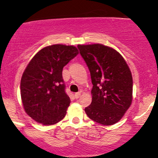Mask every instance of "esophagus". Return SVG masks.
Wrapping results in <instances>:
<instances>
[{
  "label": "esophagus",
  "instance_id": "34e87169",
  "mask_svg": "<svg viewBox=\"0 0 158 158\" xmlns=\"http://www.w3.org/2000/svg\"><path fill=\"white\" fill-rule=\"evenodd\" d=\"M81 91H79V92L74 93V98H75V99H78L80 96H81Z\"/></svg>",
  "mask_w": 158,
  "mask_h": 158
}]
</instances>
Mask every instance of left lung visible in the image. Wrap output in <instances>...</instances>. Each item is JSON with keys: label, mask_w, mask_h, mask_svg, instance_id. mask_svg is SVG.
I'll return each instance as SVG.
<instances>
[{"label": "left lung", "mask_w": 158, "mask_h": 158, "mask_svg": "<svg viewBox=\"0 0 158 158\" xmlns=\"http://www.w3.org/2000/svg\"><path fill=\"white\" fill-rule=\"evenodd\" d=\"M82 58L90 72L92 102L85 108L91 120L112 125L130 108L133 96L131 72L118 52L99 44L78 45Z\"/></svg>", "instance_id": "left-lung-1"}]
</instances>
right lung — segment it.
Segmentation results:
<instances>
[{
    "label": "right lung",
    "mask_w": 158,
    "mask_h": 158,
    "mask_svg": "<svg viewBox=\"0 0 158 158\" xmlns=\"http://www.w3.org/2000/svg\"><path fill=\"white\" fill-rule=\"evenodd\" d=\"M78 54L74 46L55 44L40 50L25 69L20 83L25 112L38 123L52 125L65 116L70 98L62 69Z\"/></svg>",
    "instance_id": "right-lung-1"
}]
</instances>
